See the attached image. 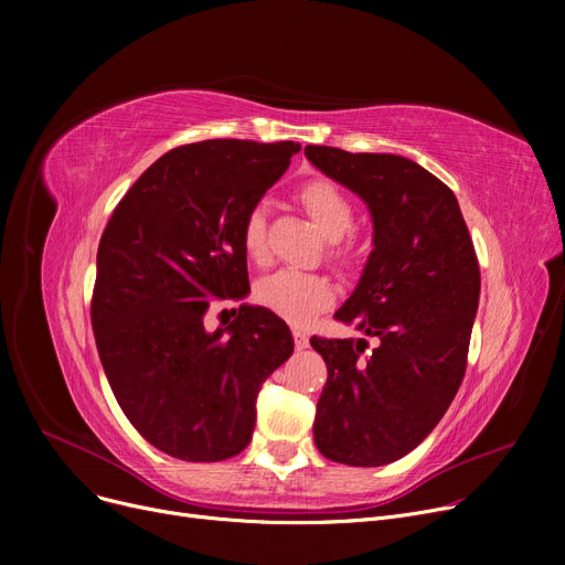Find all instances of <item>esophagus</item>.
Masks as SVG:
<instances>
[{
  "mask_svg": "<svg viewBox=\"0 0 565 565\" xmlns=\"http://www.w3.org/2000/svg\"><path fill=\"white\" fill-rule=\"evenodd\" d=\"M292 339H295V348L298 350L309 348V334L305 330H292Z\"/></svg>",
  "mask_w": 565,
  "mask_h": 565,
  "instance_id": "obj_1",
  "label": "esophagus"
}]
</instances>
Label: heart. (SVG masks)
<instances>
[{
    "mask_svg": "<svg viewBox=\"0 0 565 565\" xmlns=\"http://www.w3.org/2000/svg\"><path fill=\"white\" fill-rule=\"evenodd\" d=\"M298 201L318 231L332 241L328 258L339 267L358 263L360 247L348 235L354 224V205L350 196L328 178H311L298 190ZM241 243L252 263L263 265L267 260V217L263 205H254L247 211L241 226ZM254 298L260 307L270 309L290 324H307L334 302V286L318 273L279 270L256 284Z\"/></svg>",
    "mask_w": 565,
    "mask_h": 565,
    "instance_id": "obj_1",
    "label": "heart"
}]
</instances>
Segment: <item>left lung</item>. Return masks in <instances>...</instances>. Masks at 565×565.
<instances>
[{"label": "left lung", "instance_id": "left-lung-1", "mask_svg": "<svg viewBox=\"0 0 565 565\" xmlns=\"http://www.w3.org/2000/svg\"><path fill=\"white\" fill-rule=\"evenodd\" d=\"M305 156L371 207L360 286L334 313L375 339L311 345L328 364L316 405L318 451L350 467L390 465L428 437L467 371L481 270L451 188L401 156L307 146Z\"/></svg>", "mask_w": 565, "mask_h": 565}]
</instances>
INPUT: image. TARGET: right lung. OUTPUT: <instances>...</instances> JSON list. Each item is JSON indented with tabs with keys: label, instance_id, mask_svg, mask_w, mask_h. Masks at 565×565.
<instances>
[{
	"label": "right lung",
	"instance_id": "add662e5",
	"mask_svg": "<svg viewBox=\"0 0 565 565\" xmlns=\"http://www.w3.org/2000/svg\"><path fill=\"white\" fill-rule=\"evenodd\" d=\"M300 143L207 139L171 148L118 201L98 245L92 324L109 387L156 449L188 462L241 454L263 382L292 354L288 324L241 307L207 334L213 300L249 290L241 226Z\"/></svg>",
	"mask_w": 565,
	"mask_h": 565
}]
</instances>
